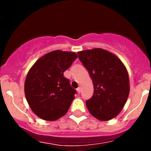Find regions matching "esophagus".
<instances>
[{
    "label": "esophagus",
    "mask_w": 151,
    "mask_h": 151,
    "mask_svg": "<svg viewBox=\"0 0 151 151\" xmlns=\"http://www.w3.org/2000/svg\"><path fill=\"white\" fill-rule=\"evenodd\" d=\"M77 93H80V92H81V88H78L77 89Z\"/></svg>",
    "instance_id": "esophagus-1"
}]
</instances>
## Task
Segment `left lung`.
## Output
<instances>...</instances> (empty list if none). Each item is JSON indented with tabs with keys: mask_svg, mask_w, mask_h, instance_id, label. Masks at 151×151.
Listing matches in <instances>:
<instances>
[{
	"mask_svg": "<svg viewBox=\"0 0 151 151\" xmlns=\"http://www.w3.org/2000/svg\"><path fill=\"white\" fill-rule=\"evenodd\" d=\"M77 54L93 84V95L86 101L90 113L101 121L115 118L129 94L126 66L116 55L101 48L83 50Z\"/></svg>",
	"mask_w": 151,
	"mask_h": 151,
	"instance_id": "obj_1",
	"label": "left lung"
}]
</instances>
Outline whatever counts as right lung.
<instances>
[{
	"instance_id": "1",
	"label": "right lung",
	"mask_w": 151,
	"mask_h": 151,
	"mask_svg": "<svg viewBox=\"0 0 151 151\" xmlns=\"http://www.w3.org/2000/svg\"><path fill=\"white\" fill-rule=\"evenodd\" d=\"M77 58L73 52L55 50L41 57L30 68L25 94L30 109L39 118L56 121L68 112L77 92L63 72Z\"/></svg>"
}]
</instances>
